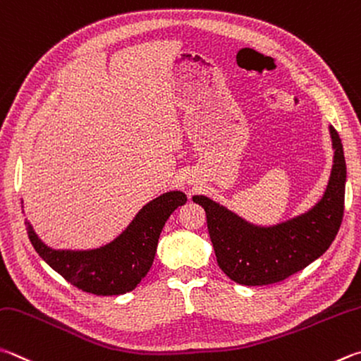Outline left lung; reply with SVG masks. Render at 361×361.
<instances>
[{
	"label": "left lung",
	"instance_id": "1",
	"mask_svg": "<svg viewBox=\"0 0 361 361\" xmlns=\"http://www.w3.org/2000/svg\"><path fill=\"white\" fill-rule=\"evenodd\" d=\"M335 161L329 186L306 214L271 228L247 224L203 195L192 200L207 213L208 233L222 271L243 286L281 283L319 259L333 240L344 216L345 159L335 128H330Z\"/></svg>",
	"mask_w": 361,
	"mask_h": 361
}]
</instances>
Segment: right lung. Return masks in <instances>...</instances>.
Listing matches in <instances>:
<instances>
[{
  "instance_id": "add662e5",
  "label": "right lung",
  "mask_w": 361,
  "mask_h": 361,
  "mask_svg": "<svg viewBox=\"0 0 361 361\" xmlns=\"http://www.w3.org/2000/svg\"><path fill=\"white\" fill-rule=\"evenodd\" d=\"M185 202L180 191L159 195L112 243L91 251H55L37 238L28 221L26 231L37 254L68 283L94 295H121L134 290L152 268L162 227Z\"/></svg>"
}]
</instances>
